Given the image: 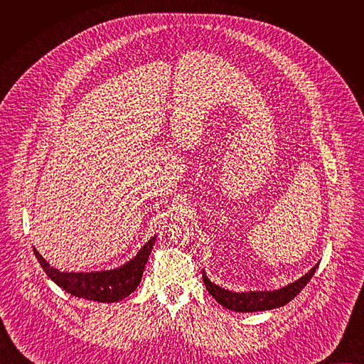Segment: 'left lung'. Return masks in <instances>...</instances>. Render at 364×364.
<instances>
[{
	"mask_svg": "<svg viewBox=\"0 0 364 364\" xmlns=\"http://www.w3.org/2000/svg\"><path fill=\"white\" fill-rule=\"evenodd\" d=\"M317 268H318V264L309 272H306L304 277H301L298 281L287 285L285 288L277 289V291L232 292V291H226V289L215 285L204 274H203V282H204L207 291H209V294L220 305L226 306L228 309L236 311V313H255V311H267V309L278 308V306L288 304L304 289V287L316 274Z\"/></svg>",
	"mask_w": 364,
	"mask_h": 364,
	"instance_id": "obj_1",
	"label": "left lung"
}]
</instances>
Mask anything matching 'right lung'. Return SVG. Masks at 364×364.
<instances>
[{"label": "right lung", "mask_w": 364, "mask_h": 364, "mask_svg": "<svg viewBox=\"0 0 364 364\" xmlns=\"http://www.w3.org/2000/svg\"><path fill=\"white\" fill-rule=\"evenodd\" d=\"M154 243L155 236L124 267L100 272H60L50 267L36 249L34 255L48 278L68 294L89 301L117 302L134 292L139 285Z\"/></svg>", "instance_id": "add662e5"}]
</instances>
